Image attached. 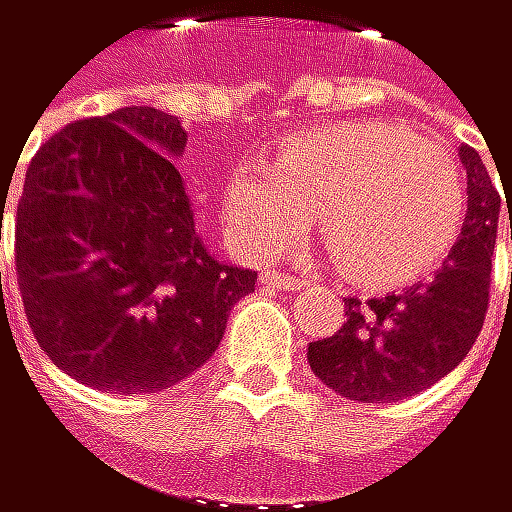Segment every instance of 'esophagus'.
Segmentation results:
<instances>
[{
  "mask_svg": "<svg viewBox=\"0 0 512 512\" xmlns=\"http://www.w3.org/2000/svg\"><path fill=\"white\" fill-rule=\"evenodd\" d=\"M262 284L265 287H277V290H302L305 280L302 277H290V274H280V271H265Z\"/></svg>",
  "mask_w": 512,
  "mask_h": 512,
  "instance_id": "obj_1",
  "label": "esophagus"
}]
</instances>
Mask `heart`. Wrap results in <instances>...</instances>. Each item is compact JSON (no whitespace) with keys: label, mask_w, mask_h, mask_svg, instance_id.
I'll list each match as a JSON object with an SVG mask.
<instances>
[{"label":"heart","mask_w":512,"mask_h":512,"mask_svg":"<svg viewBox=\"0 0 512 512\" xmlns=\"http://www.w3.org/2000/svg\"><path fill=\"white\" fill-rule=\"evenodd\" d=\"M317 222L345 277L372 287L421 280L464 222L458 164L385 121H342L280 146L274 164H241L222 183V219L253 262L296 247Z\"/></svg>","instance_id":"obj_1"}]
</instances>
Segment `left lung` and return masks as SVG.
I'll return each instance as SVG.
<instances>
[{"label": "left lung", "mask_w": 512, "mask_h": 512, "mask_svg": "<svg viewBox=\"0 0 512 512\" xmlns=\"http://www.w3.org/2000/svg\"><path fill=\"white\" fill-rule=\"evenodd\" d=\"M461 164L467 216L437 277L400 296L348 299L345 326L308 345L311 372L336 394L360 403L406 400L449 375L473 348L489 311L501 192L476 149L461 146Z\"/></svg>", "instance_id": "obj_1"}]
</instances>
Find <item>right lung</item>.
<instances>
[{"instance_id":"1","label":"right lung","mask_w":512,"mask_h":512,"mask_svg":"<svg viewBox=\"0 0 512 512\" xmlns=\"http://www.w3.org/2000/svg\"><path fill=\"white\" fill-rule=\"evenodd\" d=\"M186 131L152 106L66 124L30 161L14 219L17 284L42 351L82 385L155 394L201 369L256 271L195 232L173 164Z\"/></svg>"}]
</instances>
